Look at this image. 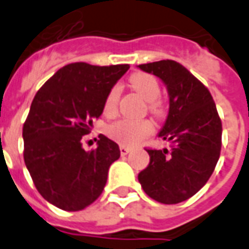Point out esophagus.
<instances>
[{
  "label": "esophagus",
  "mask_w": 249,
  "mask_h": 249,
  "mask_svg": "<svg viewBox=\"0 0 249 249\" xmlns=\"http://www.w3.org/2000/svg\"><path fill=\"white\" fill-rule=\"evenodd\" d=\"M130 150H132V149L128 148V146H124V145H121V146H120V153H121V156H126Z\"/></svg>",
  "instance_id": "esophagus-1"
}]
</instances>
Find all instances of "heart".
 I'll use <instances>...</instances> for the list:
<instances>
[{
	"label": "heart",
	"instance_id": "heart-1",
	"mask_svg": "<svg viewBox=\"0 0 249 249\" xmlns=\"http://www.w3.org/2000/svg\"><path fill=\"white\" fill-rule=\"evenodd\" d=\"M132 88L139 92L140 95L149 101V108L152 112L160 115L162 112L161 103L157 100L160 96V84L157 79L145 72H137L132 75L129 79ZM120 97V88L117 86L112 87L108 92L104 103V112L107 115L113 113L117 108V101ZM154 126L149 120H132L123 119L116 121L108 128V134L110 139H113L121 145H136L146 136L153 133Z\"/></svg>",
	"mask_w": 249,
	"mask_h": 249
}]
</instances>
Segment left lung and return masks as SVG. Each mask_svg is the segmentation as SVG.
I'll return each instance as SVG.
<instances>
[{"label": "left lung", "mask_w": 249, "mask_h": 249, "mask_svg": "<svg viewBox=\"0 0 249 249\" xmlns=\"http://www.w3.org/2000/svg\"><path fill=\"white\" fill-rule=\"evenodd\" d=\"M137 67L165 84L169 112L158 137L170 148L148 150L149 165L139 182L152 199L181 203L206 185L218 163L222 148V121L209 89L174 60Z\"/></svg>", "instance_id": "left-lung-1"}]
</instances>
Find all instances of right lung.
Returning <instances> with one entry per match:
<instances>
[{
	"instance_id": "right-lung-1",
	"label": "right lung",
	"mask_w": 249,
	"mask_h": 249,
	"mask_svg": "<svg viewBox=\"0 0 249 249\" xmlns=\"http://www.w3.org/2000/svg\"><path fill=\"white\" fill-rule=\"evenodd\" d=\"M129 64L71 63L40 87L23 124V158L36 190L66 211L86 209L100 196L119 145L104 134L97 148L83 149L82 139L100 117L108 92Z\"/></svg>"
}]
</instances>
